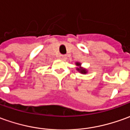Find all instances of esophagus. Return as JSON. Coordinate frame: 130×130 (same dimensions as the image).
I'll return each instance as SVG.
<instances>
[{
  "label": "esophagus",
  "instance_id": "obj_1",
  "mask_svg": "<svg viewBox=\"0 0 130 130\" xmlns=\"http://www.w3.org/2000/svg\"><path fill=\"white\" fill-rule=\"evenodd\" d=\"M59 58L60 59L63 60L67 58V56L66 55H63V54H60V55H59Z\"/></svg>",
  "mask_w": 130,
  "mask_h": 130
}]
</instances>
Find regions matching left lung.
<instances>
[{
    "instance_id": "1",
    "label": "left lung",
    "mask_w": 130,
    "mask_h": 130,
    "mask_svg": "<svg viewBox=\"0 0 130 130\" xmlns=\"http://www.w3.org/2000/svg\"><path fill=\"white\" fill-rule=\"evenodd\" d=\"M75 64L77 66V67L76 68V71H78L79 73H80V74H87L88 70L86 69H85V68H84V67H81V63L76 61V62L75 63Z\"/></svg>"
}]
</instances>
